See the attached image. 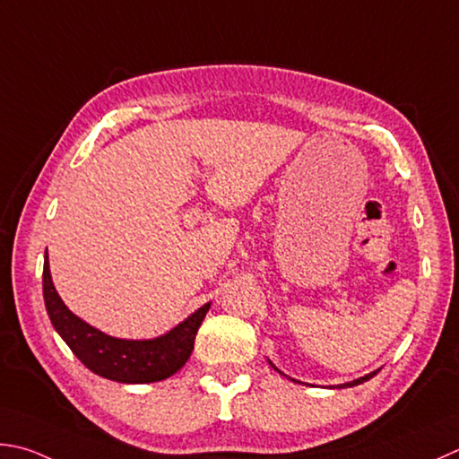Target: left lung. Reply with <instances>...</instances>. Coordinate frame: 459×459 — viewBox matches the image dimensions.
<instances>
[{"instance_id":"1","label":"left lung","mask_w":459,"mask_h":459,"mask_svg":"<svg viewBox=\"0 0 459 459\" xmlns=\"http://www.w3.org/2000/svg\"><path fill=\"white\" fill-rule=\"evenodd\" d=\"M275 368V366H273ZM377 374V371H371V374H368V376H364V377H359V379H353V382H348V384H342V385H337V387H351V385H359V384H364V382H368L369 377H374Z\"/></svg>"}]
</instances>
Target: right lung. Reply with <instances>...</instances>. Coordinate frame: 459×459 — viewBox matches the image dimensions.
Here are the masks:
<instances>
[{
    "label": "right lung",
    "mask_w": 459,
    "mask_h": 459,
    "mask_svg": "<svg viewBox=\"0 0 459 459\" xmlns=\"http://www.w3.org/2000/svg\"><path fill=\"white\" fill-rule=\"evenodd\" d=\"M43 299L56 332L64 337L77 359L93 374L122 384L161 382L184 368L194 351L195 333L210 309V304L202 306L186 322L155 340L135 342L111 337L65 307L51 281L48 254L43 262Z\"/></svg>",
    "instance_id": "right-lung-1"
}]
</instances>
